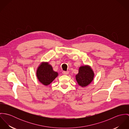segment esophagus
<instances>
[{
  "label": "esophagus",
  "mask_w": 129,
  "mask_h": 129,
  "mask_svg": "<svg viewBox=\"0 0 129 129\" xmlns=\"http://www.w3.org/2000/svg\"><path fill=\"white\" fill-rule=\"evenodd\" d=\"M62 74H64V75H67V74H69V72H65V71H63V72H62Z\"/></svg>",
  "instance_id": "obj_1"
}]
</instances>
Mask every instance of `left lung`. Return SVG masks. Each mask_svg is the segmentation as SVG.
<instances>
[{
  "mask_svg": "<svg viewBox=\"0 0 129 129\" xmlns=\"http://www.w3.org/2000/svg\"><path fill=\"white\" fill-rule=\"evenodd\" d=\"M94 73L89 65L82 66L79 68L78 73L75 75V79L78 84L85 87L90 84L94 79Z\"/></svg>",
  "mask_w": 129,
  "mask_h": 129,
  "instance_id": "1",
  "label": "left lung"
}]
</instances>
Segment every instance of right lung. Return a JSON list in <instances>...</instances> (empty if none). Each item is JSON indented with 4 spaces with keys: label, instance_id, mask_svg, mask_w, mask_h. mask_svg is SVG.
I'll use <instances>...</instances> for the list:
<instances>
[{
    "label": "right lung",
    "instance_id": "right-lung-1",
    "mask_svg": "<svg viewBox=\"0 0 129 129\" xmlns=\"http://www.w3.org/2000/svg\"><path fill=\"white\" fill-rule=\"evenodd\" d=\"M58 75V73L53 70V67L48 62L43 61L37 68V78L42 84L45 86L50 84Z\"/></svg>",
    "mask_w": 129,
    "mask_h": 129
}]
</instances>
